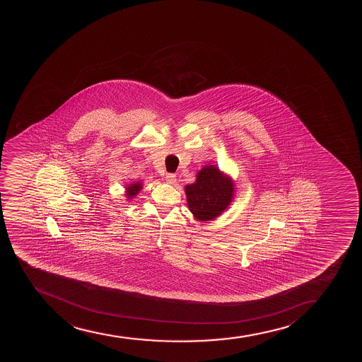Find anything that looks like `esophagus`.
I'll use <instances>...</instances> for the list:
<instances>
[{
  "instance_id": "obj_1",
  "label": "esophagus",
  "mask_w": 362,
  "mask_h": 362,
  "mask_svg": "<svg viewBox=\"0 0 362 362\" xmlns=\"http://www.w3.org/2000/svg\"><path fill=\"white\" fill-rule=\"evenodd\" d=\"M165 181L166 182L169 183V185H174V183L176 182V175L166 174Z\"/></svg>"
}]
</instances>
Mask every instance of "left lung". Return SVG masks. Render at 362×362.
Segmentation results:
<instances>
[{"mask_svg": "<svg viewBox=\"0 0 362 362\" xmlns=\"http://www.w3.org/2000/svg\"><path fill=\"white\" fill-rule=\"evenodd\" d=\"M233 182L217 168L205 166L197 181L185 188L188 208L197 220L209 221L218 216L233 198Z\"/></svg>", "mask_w": 362, "mask_h": 362, "instance_id": "1", "label": "left lung"}]
</instances>
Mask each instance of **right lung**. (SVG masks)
Wrapping results in <instances>:
<instances>
[{"instance_id": "add662e5", "label": "right lung", "mask_w": 362, "mask_h": 362, "mask_svg": "<svg viewBox=\"0 0 362 362\" xmlns=\"http://www.w3.org/2000/svg\"><path fill=\"white\" fill-rule=\"evenodd\" d=\"M141 183L140 182L130 185L129 187L127 188V196H128V198H133L134 196H136L139 191L141 189Z\"/></svg>"}]
</instances>
